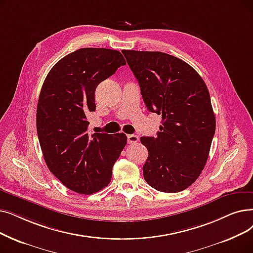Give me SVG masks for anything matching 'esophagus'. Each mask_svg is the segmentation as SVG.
I'll return each instance as SVG.
<instances>
[{"label":"esophagus","mask_w":253,"mask_h":253,"mask_svg":"<svg viewBox=\"0 0 253 253\" xmlns=\"http://www.w3.org/2000/svg\"><path fill=\"white\" fill-rule=\"evenodd\" d=\"M127 140H128V144H136L138 141V136L135 134H129L127 135Z\"/></svg>","instance_id":"esophagus-1"}]
</instances>
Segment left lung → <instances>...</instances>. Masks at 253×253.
<instances>
[{"label": "left lung", "mask_w": 253, "mask_h": 253, "mask_svg": "<svg viewBox=\"0 0 253 253\" xmlns=\"http://www.w3.org/2000/svg\"><path fill=\"white\" fill-rule=\"evenodd\" d=\"M122 52L148 111L162 116L157 136L140 137L149 152L144 178L158 191L180 192L200 177L215 134L208 87L190 65L169 53Z\"/></svg>", "instance_id": "left-lung-1"}]
</instances>
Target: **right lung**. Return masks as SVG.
Wrapping results in <instances>:
<instances>
[{
    "instance_id": "1",
    "label": "right lung",
    "mask_w": 253,
    "mask_h": 253,
    "mask_svg": "<svg viewBox=\"0 0 253 253\" xmlns=\"http://www.w3.org/2000/svg\"><path fill=\"white\" fill-rule=\"evenodd\" d=\"M126 65L122 53L86 47L61 59L43 83L37 105L39 144L49 170L82 194L100 191L127 142L124 133H87L97 85Z\"/></svg>"
}]
</instances>
